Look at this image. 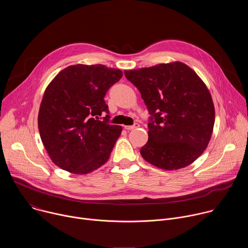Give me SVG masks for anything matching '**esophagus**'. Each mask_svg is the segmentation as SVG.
<instances>
[{
  "instance_id": "obj_1",
  "label": "esophagus",
  "mask_w": 248,
  "mask_h": 248,
  "mask_svg": "<svg viewBox=\"0 0 248 248\" xmlns=\"http://www.w3.org/2000/svg\"><path fill=\"white\" fill-rule=\"evenodd\" d=\"M138 126H139L138 124H134L133 125H124V129H126V130H131V129L137 128Z\"/></svg>"
}]
</instances>
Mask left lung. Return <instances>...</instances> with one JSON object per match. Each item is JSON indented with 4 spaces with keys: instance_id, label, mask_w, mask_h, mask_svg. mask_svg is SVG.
<instances>
[{
    "instance_id": "obj_1",
    "label": "left lung",
    "mask_w": 248,
    "mask_h": 248,
    "mask_svg": "<svg viewBox=\"0 0 248 248\" xmlns=\"http://www.w3.org/2000/svg\"><path fill=\"white\" fill-rule=\"evenodd\" d=\"M124 76L151 115L141 156L167 170L192 164L207 148L215 123L214 103L203 80L182 62L124 70Z\"/></svg>"
}]
</instances>
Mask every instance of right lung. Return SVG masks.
Masks as SVG:
<instances>
[{"label": "right lung", "mask_w": 248, "mask_h": 248, "mask_svg": "<svg viewBox=\"0 0 248 248\" xmlns=\"http://www.w3.org/2000/svg\"><path fill=\"white\" fill-rule=\"evenodd\" d=\"M123 77L118 68L103 64L69 65L47 86L39 109L38 128L52 162L76 174L103 166L123 127L108 124L104 97Z\"/></svg>", "instance_id": "obj_1"}]
</instances>
